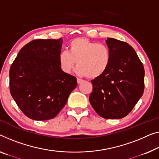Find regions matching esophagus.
I'll return each mask as SVG.
<instances>
[{
    "label": "esophagus",
    "instance_id": "34e87169",
    "mask_svg": "<svg viewBox=\"0 0 159 159\" xmlns=\"http://www.w3.org/2000/svg\"><path fill=\"white\" fill-rule=\"evenodd\" d=\"M82 82H83V80H82V79H79V78H77V83H78V84H81Z\"/></svg>",
    "mask_w": 159,
    "mask_h": 159
}]
</instances>
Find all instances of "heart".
<instances>
[{"label":"heart","mask_w":159,"mask_h":159,"mask_svg":"<svg viewBox=\"0 0 159 159\" xmlns=\"http://www.w3.org/2000/svg\"><path fill=\"white\" fill-rule=\"evenodd\" d=\"M111 58L110 49L106 45L90 41L84 38L73 39L68 45V51L59 53L61 68L66 73H70L75 65L79 75L89 79L100 76L108 69Z\"/></svg>","instance_id":"1"}]
</instances>
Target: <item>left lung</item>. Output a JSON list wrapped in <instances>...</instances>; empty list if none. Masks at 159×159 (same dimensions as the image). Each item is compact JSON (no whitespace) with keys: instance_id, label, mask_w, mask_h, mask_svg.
Masks as SVG:
<instances>
[{"instance_id":"8db88e82","label":"left lung","mask_w":159,"mask_h":159,"mask_svg":"<svg viewBox=\"0 0 159 159\" xmlns=\"http://www.w3.org/2000/svg\"><path fill=\"white\" fill-rule=\"evenodd\" d=\"M111 58L108 69L91 80L89 101L104 118L125 117L141 98L144 90L143 66L135 50L127 43L108 38Z\"/></svg>"}]
</instances>
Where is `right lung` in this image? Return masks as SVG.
<instances>
[{
	"mask_svg": "<svg viewBox=\"0 0 159 159\" xmlns=\"http://www.w3.org/2000/svg\"><path fill=\"white\" fill-rule=\"evenodd\" d=\"M61 39H37L18 52L9 73L11 94L27 117H56L77 86L76 78L61 68Z\"/></svg>",
	"mask_w": 159,
	"mask_h": 159,
	"instance_id": "right-lung-1",
	"label": "right lung"
}]
</instances>
